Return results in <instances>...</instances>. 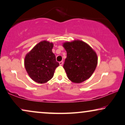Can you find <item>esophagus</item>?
<instances>
[{"mask_svg": "<svg viewBox=\"0 0 125 125\" xmlns=\"http://www.w3.org/2000/svg\"><path fill=\"white\" fill-rule=\"evenodd\" d=\"M63 61L59 62V64H60V65H61V66L63 65Z\"/></svg>", "mask_w": 125, "mask_h": 125, "instance_id": "obj_1", "label": "esophagus"}]
</instances>
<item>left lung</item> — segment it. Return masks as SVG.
<instances>
[{"label":"left lung","mask_w":125,"mask_h":125,"mask_svg":"<svg viewBox=\"0 0 125 125\" xmlns=\"http://www.w3.org/2000/svg\"><path fill=\"white\" fill-rule=\"evenodd\" d=\"M63 47L67 52L63 68L69 80L80 83L90 78L98 63L95 51L80 40L66 42L63 43Z\"/></svg>","instance_id":"1"}]
</instances>
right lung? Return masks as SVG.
<instances>
[{
	"instance_id": "1",
	"label": "right lung",
	"mask_w": 125,
	"mask_h": 125,
	"mask_svg": "<svg viewBox=\"0 0 125 125\" xmlns=\"http://www.w3.org/2000/svg\"><path fill=\"white\" fill-rule=\"evenodd\" d=\"M54 44L47 41L40 42L26 55L24 67L30 77L38 83H45L53 77L59 66L52 52Z\"/></svg>"
}]
</instances>
